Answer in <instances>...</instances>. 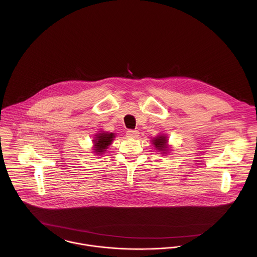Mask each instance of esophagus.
Returning <instances> with one entry per match:
<instances>
[{"label": "esophagus", "mask_w": 257, "mask_h": 257, "mask_svg": "<svg viewBox=\"0 0 257 257\" xmlns=\"http://www.w3.org/2000/svg\"><path fill=\"white\" fill-rule=\"evenodd\" d=\"M140 133L138 131H134V130H128L126 132V138L128 139H138L139 138Z\"/></svg>", "instance_id": "esophagus-1"}]
</instances>
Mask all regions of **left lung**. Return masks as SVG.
I'll list each match as a JSON object with an SVG mask.
<instances>
[{
  "mask_svg": "<svg viewBox=\"0 0 257 257\" xmlns=\"http://www.w3.org/2000/svg\"><path fill=\"white\" fill-rule=\"evenodd\" d=\"M152 142V145L155 147V148L159 151H161V153L163 154H166L167 151H168V146H167V138L166 136L162 135V136H158L157 138L153 139Z\"/></svg>",
  "mask_w": 257,
  "mask_h": 257,
  "instance_id": "8db88e82",
  "label": "left lung"
}]
</instances>
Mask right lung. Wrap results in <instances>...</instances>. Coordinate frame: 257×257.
Listing matches in <instances>:
<instances>
[{
  "label": "right lung",
  "instance_id": "1",
  "mask_svg": "<svg viewBox=\"0 0 257 257\" xmlns=\"http://www.w3.org/2000/svg\"><path fill=\"white\" fill-rule=\"evenodd\" d=\"M114 134L112 133H100L96 135V138L94 139V152L96 154H103L106 152V149L108 147L111 145L113 139H114Z\"/></svg>",
  "mask_w": 257,
  "mask_h": 257
}]
</instances>
